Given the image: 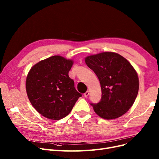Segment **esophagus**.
<instances>
[{"instance_id":"1","label":"esophagus","mask_w":159,"mask_h":159,"mask_svg":"<svg viewBox=\"0 0 159 159\" xmlns=\"http://www.w3.org/2000/svg\"><path fill=\"white\" fill-rule=\"evenodd\" d=\"M89 91H86V92L84 93V96H85V98H87L88 97V96L89 95Z\"/></svg>"}]
</instances>
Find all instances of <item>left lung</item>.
<instances>
[{
    "label": "left lung",
    "instance_id": "1",
    "mask_svg": "<svg viewBox=\"0 0 159 159\" xmlns=\"http://www.w3.org/2000/svg\"><path fill=\"white\" fill-rule=\"evenodd\" d=\"M85 61L98 76L102 88L100 102L91 103L95 113L107 120L126 113L135 101L139 88L133 66L122 56L111 52L87 56Z\"/></svg>",
    "mask_w": 159,
    "mask_h": 159
}]
</instances>
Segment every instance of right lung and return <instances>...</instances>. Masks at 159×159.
I'll list each match as a JSON object with an SVG mask.
<instances>
[{
    "label": "right lung",
    "instance_id": "1",
    "mask_svg": "<svg viewBox=\"0 0 159 159\" xmlns=\"http://www.w3.org/2000/svg\"><path fill=\"white\" fill-rule=\"evenodd\" d=\"M74 61L51 56L33 66L27 75L26 90L32 106L52 120L66 117L81 94L69 75Z\"/></svg>",
    "mask_w": 159,
    "mask_h": 159
}]
</instances>
